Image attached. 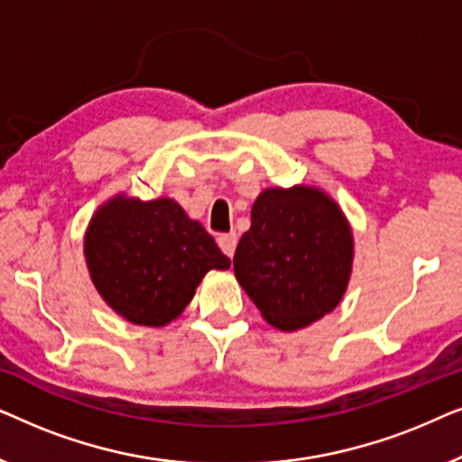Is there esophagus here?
<instances>
[{"instance_id": "34e87169", "label": "esophagus", "mask_w": 462, "mask_h": 462, "mask_svg": "<svg viewBox=\"0 0 462 462\" xmlns=\"http://www.w3.org/2000/svg\"><path fill=\"white\" fill-rule=\"evenodd\" d=\"M218 245L226 256H233V252H236V245H237V236L233 231L223 233V236H218Z\"/></svg>"}]
</instances>
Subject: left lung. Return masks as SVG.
Wrapping results in <instances>:
<instances>
[{
  "instance_id": "8db88e82",
  "label": "left lung",
  "mask_w": 462,
  "mask_h": 462,
  "mask_svg": "<svg viewBox=\"0 0 462 462\" xmlns=\"http://www.w3.org/2000/svg\"><path fill=\"white\" fill-rule=\"evenodd\" d=\"M233 271L271 326L296 332L340 305L356 242L340 206L324 189L294 185L258 193Z\"/></svg>"
}]
</instances>
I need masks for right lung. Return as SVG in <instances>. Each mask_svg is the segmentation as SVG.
Wrapping results in <instances>:
<instances>
[{"mask_svg": "<svg viewBox=\"0 0 462 462\" xmlns=\"http://www.w3.org/2000/svg\"><path fill=\"white\" fill-rule=\"evenodd\" d=\"M90 280L119 318L163 328L191 302L208 271L231 261L179 201H143L116 193L92 214L84 233Z\"/></svg>", "mask_w": 462, "mask_h": 462, "instance_id": "add662e5", "label": "right lung"}]
</instances>
